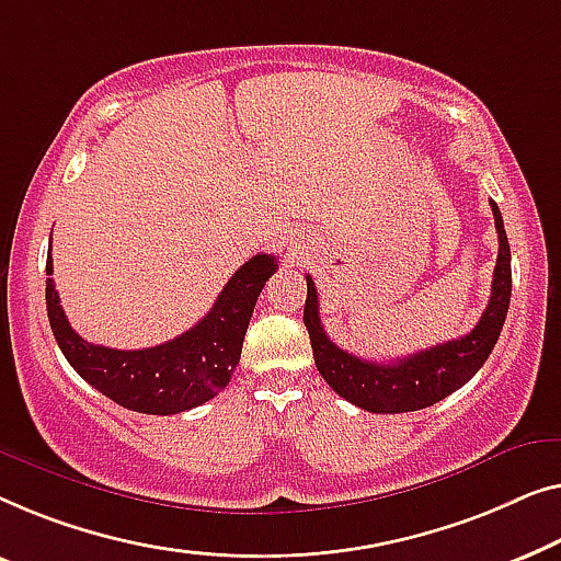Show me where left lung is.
<instances>
[{"instance_id":"1","label":"left lung","mask_w":561,"mask_h":561,"mask_svg":"<svg viewBox=\"0 0 561 561\" xmlns=\"http://www.w3.org/2000/svg\"><path fill=\"white\" fill-rule=\"evenodd\" d=\"M499 231V259L491 284V299L483 318L468 335L447 341L435 348L420 351L414 356L397 358L391 363L363 360L353 353L337 348L330 341L320 322L318 289L307 274V299H305V328L310 333L312 356L318 363L320 376L330 389L351 404H356L374 414H401L432 407L449 393L460 389L478 374L480 366L491 356L493 345L506 322L511 302V247L499 205L491 201Z\"/></svg>"}]
</instances>
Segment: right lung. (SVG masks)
I'll use <instances>...</instances> for the list:
<instances>
[{
  "instance_id": "add662e5",
  "label": "right lung",
  "mask_w": 561,
  "mask_h": 561,
  "mask_svg": "<svg viewBox=\"0 0 561 561\" xmlns=\"http://www.w3.org/2000/svg\"><path fill=\"white\" fill-rule=\"evenodd\" d=\"M45 272L53 274V259ZM274 272L277 259L272 254L249 259L198 325L154 348L116 351L83 341L70 328L50 277L45 279L47 320L62 356L93 389L131 412L180 414L205 404L231 381L259 291Z\"/></svg>"
}]
</instances>
